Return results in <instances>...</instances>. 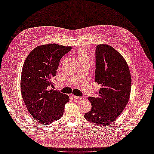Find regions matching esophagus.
Returning a JSON list of instances; mask_svg holds the SVG:
<instances>
[{
    "instance_id": "obj_1",
    "label": "esophagus",
    "mask_w": 154,
    "mask_h": 154,
    "mask_svg": "<svg viewBox=\"0 0 154 154\" xmlns=\"http://www.w3.org/2000/svg\"><path fill=\"white\" fill-rule=\"evenodd\" d=\"M73 97L75 100H82V99H83L82 97H79V96H75V95H73Z\"/></svg>"
}]
</instances>
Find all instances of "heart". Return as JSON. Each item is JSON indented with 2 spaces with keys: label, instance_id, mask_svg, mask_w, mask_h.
Instances as JSON below:
<instances>
[{
  "label": "heart",
  "instance_id": "heart-1",
  "mask_svg": "<svg viewBox=\"0 0 154 154\" xmlns=\"http://www.w3.org/2000/svg\"><path fill=\"white\" fill-rule=\"evenodd\" d=\"M77 57L79 59V60H84L89 59V56L86 52V51L84 49H82L79 51V52L77 53Z\"/></svg>",
  "mask_w": 154,
  "mask_h": 154
}]
</instances>
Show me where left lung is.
<instances>
[{
  "mask_svg": "<svg viewBox=\"0 0 154 154\" xmlns=\"http://www.w3.org/2000/svg\"><path fill=\"white\" fill-rule=\"evenodd\" d=\"M95 82L101 85L98 97H89L91 109L84 117L91 123L104 127L121 115L129 99L131 77L127 62L111 45L96 48Z\"/></svg>",
  "mask_w": 154,
  "mask_h": 154,
  "instance_id": "left-lung-1",
  "label": "left lung"
}]
</instances>
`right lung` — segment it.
<instances>
[{
  "instance_id": "1",
  "label": "right lung",
  "mask_w": 154,
  "mask_h": 154,
  "mask_svg": "<svg viewBox=\"0 0 154 154\" xmlns=\"http://www.w3.org/2000/svg\"><path fill=\"white\" fill-rule=\"evenodd\" d=\"M71 46L58 44L38 45L26 57L21 75L22 98L32 117L42 125L60 119L70 98L51 89L61 58Z\"/></svg>"
}]
</instances>
